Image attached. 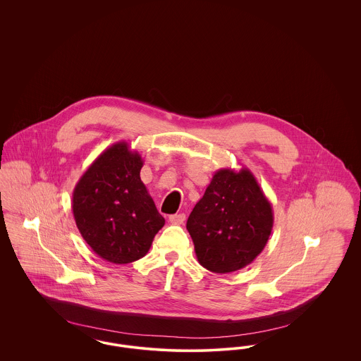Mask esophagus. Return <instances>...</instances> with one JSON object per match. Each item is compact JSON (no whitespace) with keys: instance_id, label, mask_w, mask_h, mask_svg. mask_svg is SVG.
<instances>
[{"instance_id":"esophagus-1","label":"esophagus","mask_w":361,"mask_h":361,"mask_svg":"<svg viewBox=\"0 0 361 361\" xmlns=\"http://www.w3.org/2000/svg\"><path fill=\"white\" fill-rule=\"evenodd\" d=\"M185 221V215L184 214H174L169 216V222L173 224H183Z\"/></svg>"}]
</instances>
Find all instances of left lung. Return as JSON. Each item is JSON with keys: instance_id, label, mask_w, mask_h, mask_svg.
<instances>
[{"instance_id": "obj_1", "label": "left lung", "mask_w": 361, "mask_h": 361, "mask_svg": "<svg viewBox=\"0 0 361 361\" xmlns=\"http://www.w3.org/2000/svg\"><path fill=\"white\" fill-rule=\"evenodd\" d=\"M274 227V211L247 168L219 169L193 207L187 230L202 267L230 274L252 264Z\"/></svg>"}]
</instances>
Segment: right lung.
<instances>
[{"label": "right lung", "mask_w": 361, "mask_h": 361, "mask_svg": "<svg viewBox=\"0 0 361 361\" xmlns=\"http://www.w3.org/2000/svg\"><path fill=\"white\" fill-rule=\"evenodd\" d=\"M142 157L118 142L104 150L73 192L75 224L92 250L108 262L145 257L165 219L140 180Z\"/></svg>", "instance_id": "1"}]
</instances>
